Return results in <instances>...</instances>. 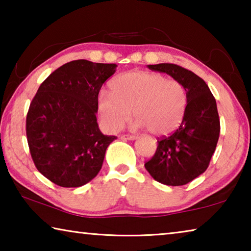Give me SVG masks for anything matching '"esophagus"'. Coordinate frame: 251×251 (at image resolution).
<instances>
[{
  "mask_svg": "<svg viewBox=\"0 0 251 251\" xmlns=\"http://www.w3.org/2000/svg\"><path fill=\"white\" fill-rule=\"evenodd\" d=\"M121 138L124 139V141H127V139H128V141H133V139L136 138V136L129 135V134H124V135H121Z\"/></svg>",
  "mask_w": 251,
  "mask_h": 251,
  "instance_id": "obj_1",
  "label": "esophagus"
}]
</instances>
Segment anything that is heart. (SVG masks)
<instances>
[{"instance_id": "heart-1", "label": "heart", "mask_w": 251, "mask_h": 251, "mask_svg": "<svg viewBox=\"0 0 251 251\" xmlns=\"http://www.w3.org/2000/svg\"><path fill=\"white\" fill-rule=\"evenodd\" d=\"M110 93L100 92L97 108L109 131H116L129 120L134 127H147L151 134L166 136L181 124L187 107V93L180 82L160 73L131 71L110 83Z\"/></svg>"}]
</instances>
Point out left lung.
I'll use <instances>...</instances> for the list:
<instances>
[{
  "label": "left lung",
  "instance_id": "8db88e82",
  "mask_svg": "<svg viewBox=\"0 0 251 251\" xmlns=\"http://www.w3.org/2000/svg\"><path fill=\"white\" fill-rule=\"evenodd\" d=\"M148 69L171 75L184 85L187 107L180 126L168 137L158 138L156 152L145 168L161 184L186 185L206 171L215 152L220 133L217 104L205 80L192 71L169 63Z\"/></svg>",
  "mask_w": 251,
  "mask_h": 251
}]
</instances>
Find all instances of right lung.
Wrapping results in <instances>:
<instances>
[{"mask_svg":"<svg viewBox=\"0 0 251 251\" xmlns=\"http://www.w3.org/2000/svg\"><path fill=\"white\" fill-rule=\"evenodd\" d=\"M116 64L77 59L62 65L37 90L26 116L32 159L42 175L61 187H80L103 165L116 136L97 124V100Z\"/></svg>","mask_w":251,"mask_h":251,"instance_id":"add662e5","label":"right lung"}]
</instances>
